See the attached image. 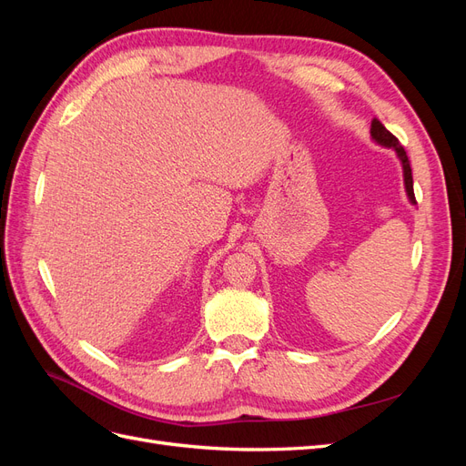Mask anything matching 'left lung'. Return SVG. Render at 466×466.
<instances>
[{"mask_svg":"<svg viewBox=\"0 0 466 466\" xmlns=\"http://www.w3.org/2000/svg\"><path fill=\"white\" fill-rule=\"evenodd\" d=\"M371 136L375 142H379L380 146H387L392 147L394 151L399 153V157L402 161V168H404V185H406V192H408V198H410L412 204H416V196H414V182H412V167H410V159H408V155L404 151V147L400 146V142L397 137H394L383 124H380L377 118H373L371 122Z\"/></svg>","mask_w":466,"mask_h":466,"instance_id":"1","label":"left lung"}]
</instances>
